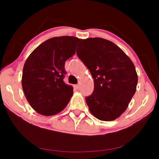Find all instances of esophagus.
Instances as JSON below:
<instances>
[{
    "label": "esophagus",
    "instance_id": "1",
    "mask_svg": "<svg viewBox=\"0 0 159 159\" xmlns=\"http://www.w3.org/2000/svg\"><path fill=\"white\" fill-rule=\"evenodd\" d=\"M74 87L76 88V89H79V87H80V85H79V84H77V85H74Z\"/></svg>",
    "mask_w": 159,
    "mask_h": 159
}]
</instances>
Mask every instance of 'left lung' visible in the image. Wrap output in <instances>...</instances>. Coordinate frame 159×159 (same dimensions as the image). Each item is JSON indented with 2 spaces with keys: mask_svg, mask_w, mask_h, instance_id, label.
Masks as SVG:
<instances>
[{
  "mask_svg": "<svg viewBox=\"0 0 159 159\" xmlns=\"http://www.w3.org/2000/svg\"><path fill=\"white\" fill-rule=\"evenodd\" d=\"M76 54L94 79L92 95L86 97L90 111L99 120L116 119L128 108L136 91L138 74L125 53L108 40H81Z\"/></svg>",
  "mask_w": 159,
  "mask_h": 159,
  "instance_id": "obj_1",
  "label": "left lung"
}]
</instances>
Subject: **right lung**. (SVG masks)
I'll return each instance as SVG.
<instances>
[{
  "label": "right lung",
  "instance_id": "obj_1",
  "mask_svg": "<svg viewBox=\"0 0 159 159\" xmlns=\"http://www.w3.org/2000/svg\"><path fill=\"white\" fill-rule=\"evenodd\" d=\"M80 39L53 37L39 45L25 63L21 85L26 99L39 114L52 116L66 107L73 87L64 81L65 61L76 52Z\"/></svg>",
  "mask_w": 159,
  "mask_h": 159
}]
</instances>
